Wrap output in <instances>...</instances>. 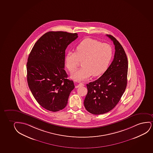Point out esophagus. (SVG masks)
Returning a JSON list of instances; mask_svg holds the SVG:
<instances>
[{
  "instance_id": "esophagus-1",
  "label": "esophagus",
  "mask_w": 153,
  "mask_h": 153,
  "mask_svg": "<svg viewBox=\"0 0 153 153\" xmlns=\"http://www.w3.org/2000/svg\"><path fill=\"white\" fill-rule=\"evenodd\" d=\"M84 86V84L83 83H80L79 84H77L76 86V87H81V86Z\"/></svg>"
}]
</instances>
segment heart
<instances>
[{"mask_svg": "<svg viewBox=\"0 0 153 153\" xmlns=\"http://www.w3.org/2000/svg\"><path fill=\"white\" fill-rule=\"evenodd\" d=\"M112 51L106 43L91 39H86L77 45L76 52L70 51L65 57V64L70 71H74L82 61L81 69L72 72V79L81 81L102 74L110 62Z\"/></svg>", "mask_w": 153, "mask_h": 153, "instance_id": "obj_1", "label": "heart"}]
</instances>
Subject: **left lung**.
I'll return each mask as SVG.
<instances>
[{"mask_svg":"<svg viewBox=\"0 0 153 153\" xmlns=\"http://www.w3.org/2000/svg\"><path fill=\"white\" fill-rule=\"evenodd\" d=\"M115 45L114 59L98 79L87 84L84 105L86 110L95 115L112 110L120 100L127 83L128 59L124 48L113 36L106 35Z\"/></svg>","mask_w":153,"mask_h":153,"instance_id":"left-lung-1","label":"left lung"}]
</instances>
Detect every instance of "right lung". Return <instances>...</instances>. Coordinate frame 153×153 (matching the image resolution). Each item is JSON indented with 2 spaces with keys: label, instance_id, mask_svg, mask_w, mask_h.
<instances>
[{
  "label": "right lung",
  "instance_id": "add662e5",
  "mask_svg": "<svg viewBox=\"0 0 153 153\" xmlns=\"http://www.w3.org/2000/svg\"><path fill=\"white\" fill-rule=\"evenodd\" d=\"M78 37L76 33L49 31L38 39L27 62L28 85L41 106L52 112L62 110L68 103L74 82L67 78L65 50Z\"/></svg>",
  "mask_w": 153,
  "mask_h": 153
}]
</instances>
